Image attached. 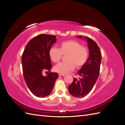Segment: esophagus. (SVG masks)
I'll use <instances>...</instances> for the list:
<instances>
[{
	"label": "esophagus",
	"mask_w": 125,
	"mask_h": 125,
	"mask_svg": "<svg viewBox=\"0 0 125 125\" xmlns=\"http://www.w3.org/2000/svg\"><path fill=\"white\" fill-rule=\"evenodd\" d=\"M58 75H59V76H64V75H65V74H61V73H59V74H58Z\"/></svg>",
	"instance_id": "1"
}]
</instances>
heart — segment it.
<instances>
[{"label":"heart","mask_w":125,"mask_h":125,"mask_svg":"<svg viewBox=\"0 0 125 125\" xmlns=\"http://www.w3.org/2000/svg\"><path fill=\"white\" fill-rule=\"evenodd\" d=\"M62 55H66V62H61L54 67V70L61 74H66L72 71L75 67L79 69L86 63L89 57V51L80 43L73 40L63 41L59 48L52 47L49 50V56L52 62L58 63Z\"/></svg>","instance_id":"1"}]
</instances>
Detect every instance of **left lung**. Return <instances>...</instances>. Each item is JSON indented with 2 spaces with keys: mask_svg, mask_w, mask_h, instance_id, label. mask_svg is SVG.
Returning a JSON list of instances; mask_svg holds the SVG:
<instances>
[{
  "mask_svg": "<svg viewBox=\"0 0 125 125\" xmlns=\"http://www.w3.org/2000/svg\"><path fill=\"white\" fill-rule=\"evenodd\" d=\"M77 37L82 39V36ZM84 39L88 42L89 57L76 73L79 78H74L73 83L68 86L70 94L76 97H84L92 90L99 77L102 60L101 52L95 42L86 36H84Z\"/></svg>",
  "mask_w": 125,
  "mask_h": 125,
  "instance_id": "left-lung-1",
  "label": "left lung"
}]
</instances>
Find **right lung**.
Instances as JSON below:
<instances>
[{
	"instance_id": "right-lung-1",
	"label": "right lung",
	"mask_w": 125,
	"mask_h": 125,
	"mask_svg": "<svg viewBox=\"0 0 125 125\" xmlns=\"http://www.w3.org/2000/svg\"><path fill=\"white\" fill-rule=\"evenodd\" d=\"M56 36L40 34L30 40L22 56L23 76L28 88L35 96L44 97L51 93L58 78L56 73H51V60L49 50L56 42ZM47 70L46 76L42 73Z\"/></svg>"
}]
</instances>
